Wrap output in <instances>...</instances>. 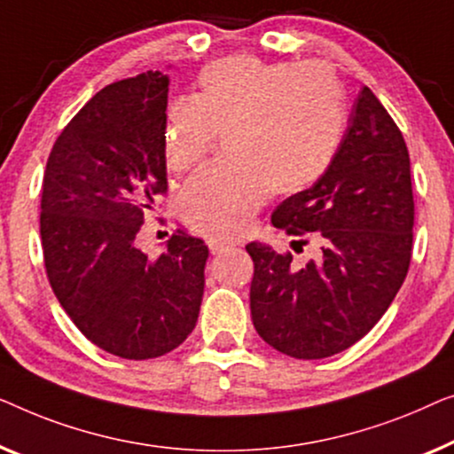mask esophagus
<instances>
[{"mask_svg":"<svg viewBox=\"0 0 454 454\" xmlns=\"http://www.w3.org/2000/svg\"><path fill=\"white\" fill-rule=\"evenodd\" d=\"M207 247H209V253H212V254H222V253L230 251V248H232L234 245H232V242H228V240L212 239V240H207Z\"/></svg>","mask_w":454,"mask_h":454,"instance_id":"1","label":"esophagus"}]
</instances>
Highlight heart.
Returning <instances> with one entry per match:
<instances>
[{
    "label": "heart",
    "mask_w": 454,
    "mask_h": 454,
    "mask_svg": "<svg viewBox=\"0 0 454 454\" xmlns=\"http://www.w3.org/2000/svg\"><path fill=\"white\" fill-rule=\"evenodd\" d=\"M343 121L341 88L327 69L265 63L236 53L197 74V90L168 113L164 158L172 172L195 168L215 136L232 164L197 172L181 195L191 228L209 236L245 232L270 191L300 193L333 160Z\"/></svg>",
    "instance_id": "b5f03b06"
}]
</instances>
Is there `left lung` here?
Returning a JSON list of instances; mask_svg holds the SVG:
<instances>
[{"mask_svg": "<svg viewBox=\"0 0 454 454\" xmlns=\"http://www.w3.org/2000/svg\"><path fill=\"white\" fill-rule=\"evenodd\" d=\"M413 214L405 139L364 86L329 168L271 214L286 234L317 236L321 257L296 270L290 253L247 245L254 263L251 317L263 341L298 360H321L360 341L410 270Z\"/></svg>", "mask_w": 454, "mask_h": 454, "instance_id": "obj_1", "label": "left lung"}]
</instances>
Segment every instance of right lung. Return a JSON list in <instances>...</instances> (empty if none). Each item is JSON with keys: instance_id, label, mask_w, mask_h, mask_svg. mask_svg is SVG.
Masks as SVG:
<instances>
[{"instance_id": "1", "label": "right lung", "mask_w": 454, "mask_h": 454, "mask_svg": "<svg viewBox=\"0 0 454 454\" xmlns=\"http://www.w3.org/2000/svg\"><path fill=\"white\" fill-rule=\"evenodd\" d=\"M168 75L102 88L69 121L43 178L41 240L57 300L82 333L125 360L172 352L195 329L207 247L176 230L148 259L144 214L166 193Z\"/></svg>"}]
</instances>
